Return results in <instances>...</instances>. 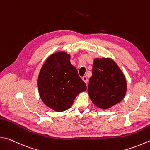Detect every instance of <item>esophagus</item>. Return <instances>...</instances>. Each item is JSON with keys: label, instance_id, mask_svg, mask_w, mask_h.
Wrapping results in <instances>:
<instances>
[{"label": "esophagus", "instance_id": "34e87169", "mask_svg": "<svg viewBox=\"0 0 150 150\" xmlns=\"http://www.w3.org/2000/svg\"><path fill=\"white\" fill-rule=\"evenodd\" d=\"M82 80H83V81H84V82L86 83H87V80H88V79H87V76H83V77H82Z\"/></svg>", "mask_w": 150, "mask_h": 150}]
</instances>
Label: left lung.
I'll use <instances>...</instances> for the list:
<instances>
[{"mask_svg": "<svg viewBox=\"0 0 150 150\" xmlns=\"http://www.w3.org/2000/svg\"><path fill=\"white\" fill-rule=\"evenodd\" d=\"M87 91L96 106L108 109L119 103L125 97V77L112 59H95Z\"/></svg>", "mask_w": 150, "mask_h": 150, "instance_id": "1", "label": "left lung"}]
</instances>
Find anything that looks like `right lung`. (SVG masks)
Listing matches in <instances>:
<instances>
[{
	"mask_svg": "<svg viewBox=\"0 0 150 150\" xmlns=\"http://www.w3.org/2000/svg\"><path fill=\"white\" fill-rule=\"evenodd\" d=\"M70 58V55L63 52L52 54L44 63L38 76L41 99L56 112L69 109L76 96L87 89Z\"/></svg>",
	"mask_w": 150,
	"mask_h": 150,
	"instance_id": "obj_1",
	"label": "right lung"
}]
</instances>
